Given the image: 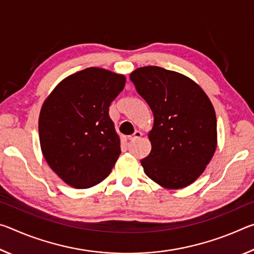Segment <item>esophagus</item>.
<instances>
[{
	"instance_id": "34e87169",
	"label": "esophagus",
	"mask_w": 254,
	"mask_h": 254,
	"mask_svg": "<svg viewBox=\"0 0 254 254\" xmlns=\"http://www.w3.org/2000/svg\"><path fill=\"white\" fill-rule=\"evenodd\" d=\"M141 136H142V133H141L140 131H135L132 135L128 136V140H130V141H135L137 139H140Z\"/></svg>"
}]
</instances>
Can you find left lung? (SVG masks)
<instances>
[{
    "label": "left lung",
    "instance_id": "1",
    "mask_svg": "<svg viewBox=\"0 0 254 254\" xmlns=\"http://www.w3.org/2000/svg\"><path fill=\"white\" fill-rule=\"evenodd\" d=\"M130 78L153 114L148 133L151 151L141 160L144 174L166 189L189 186L217 147L212 102L196 81L174 70L145 66L133 70Z\"/></svg>",
    "mask_w": 254,
    "mask_h": 254
}]
</instances>
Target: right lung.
Here are the masks:
<instances>
[{"label": "right lung", "mask_w": 254, "mask_h": 254, "mask_svg": "<svg viewBox=\"0 0 254 254\" xmlns=\"http://www.w3.org/2000/svg\"><path fill=\"white\" fill-rule=\"evenodd\" d=\"M127 78L89 67L64 78L41 106L39 140L56 175L77 189L91 188L111 174L121 142L109 115Z\"/></svg>", "instance_id": "right-lung-1"}]
</instances>
